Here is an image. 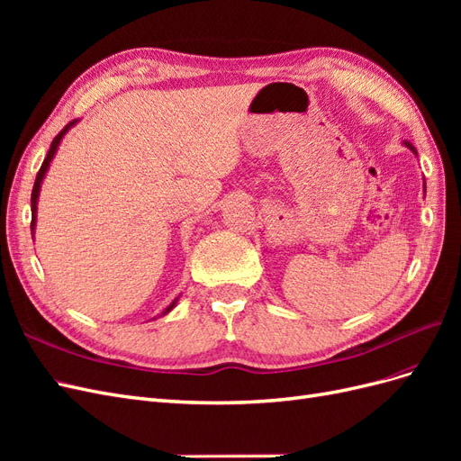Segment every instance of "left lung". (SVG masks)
<instances>
[{"mask_svg":"<svg viewBox=\"0 0 461 461\" xmlns=\"http://www.w3.org/2000/svg\"><path fill=\"white\" fill-rule=\"evenodd\" d=\"M403 144H406V146H408V148H410V149H413V151H415V148H413V146H411V144H410V142H403ZM415 153H417V151H415Z\"/></svg>","mask_w":461,"mask_h":461,"instance_id":"8db88e82","label":"left lung"}]
</instances>
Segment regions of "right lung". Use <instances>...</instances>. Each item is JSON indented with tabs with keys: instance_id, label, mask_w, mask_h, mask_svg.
Here are the masks:
<instances>
[{
	"instance_id": "right-lung-1",
	"label": "right lung",
	"mask_w": 461,
	"mask_h": 461,
	"mask_svg": "<svg viewBox=\"0 0 461 461\" xmlns=\"http://www.w3.org/2000/svg\"><path fill=\"white\" fill-rule=\"evenodd\" d=\"M77 122V119L75 121H71V122H67L65 124V129L53 138V142H51V146H50V151H48V156H46V159H44V163H41V167H40V171H38V175H36V180H34V188H32V198H31V205H32V221H31V230L34 232V225H36V202H38V194H40V185H41V178H44V175H46V171H48V167H50V161H51V158H53V153L58 151V146H59V142H61V138H63V134L73 127V124ZM173 305H175V302L169 305V308H167L163 313H167V312H171L173 310Z\"/></svg>"
}]
</instances>
